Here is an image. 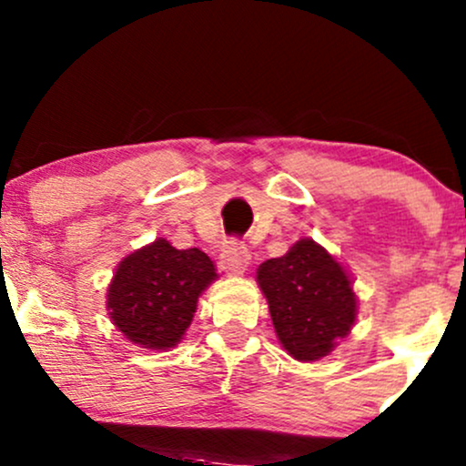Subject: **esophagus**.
Here are the masks:
<instances>
[{"label": "esophagus", "mask_w": 466, "mask_h": 466, "mask_svg": "<svg viewBox=\"0 0 466 466\" xmlns=\"http://www.w3.org/2000/svg\"><path fill=\"white\" fill-rule=\"evenodd\" d=\"M249 265V252L248 248L243 245L229 241L223 248L221 252V268L225 272H232V274H243Z\"/></svg>", "instance_id": "34e87169"}]
</instances>
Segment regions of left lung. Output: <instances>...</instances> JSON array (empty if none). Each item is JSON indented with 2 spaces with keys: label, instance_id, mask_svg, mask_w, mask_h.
<instances>
[{
  "label": "left lung",
  "instance_id": "obj_1",
  "mask_svg": "<svg viewBox=\"0 0 466 466\" xmlns=\"http://www.w3.org/2000/svg\"><path fill=\"white\" fill-rule=\"evenodd\" d=\"M258 288L280 345L296 360H319L351 331L358 303L350 274L311 238H300L285 257L260 263Z\"/></svg>",
  "mask_w": 466,
  "mask_h": 466
}]
</instances>
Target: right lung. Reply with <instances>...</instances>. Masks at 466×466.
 <instances>
[{
    "instance_id": "right-lung-1",
    "label": "right lung",
    "mask_w": 466,
    "mask_h": 466,
    "mask_svg": "<svg viewBox=\"0 0 466 466\" xmlns=\"http://www.w3.org/2000/svg\"><path fill=\"white\" fill-rule=\"evenodd\" d=\"M217 279L198 248L177 249L166 238L137 249L116 265L108 311L116 329L146 350H170L190 327L201 291Z\"/></svg>"
}]
</instances>
